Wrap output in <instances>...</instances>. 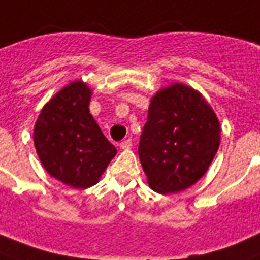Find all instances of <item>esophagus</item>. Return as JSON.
<instances>
[{"instance_id":"obj_1","label":"esophagus","mask_w":260,"mask_h":260,"mask_svg":"<svg viewBox=\"0 0 260 260\" xmlns=\"http://www.w3.org/2000/svg\"><path fill=\"white\" fill-rule=\"evenodd\" d=\"M131 146H132V139H126V140H122L120 143V147L122 150H128V148H131Z\"/></svg>"}]
</instances>
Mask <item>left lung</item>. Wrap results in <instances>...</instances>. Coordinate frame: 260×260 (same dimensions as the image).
Returning a JSON list of instances; mask_svg holds the SVG:
<instances>
[{"label": "left lung", "instance_id": "8db88e82", "mask_svg": "<svg viewBox=\"0 0 260 260\" xmlns=\"http://www.w3.org/2000/svg\"><path fill=\"white\" fill-rule=\"evenodd\" d=\"M219 143L221 125L203 95L183 83L164 87L151 98L138 150L150 188L176 193L192 187Z\"/></svg>", "mask_w": 260, "mask_h": 260}]
</instances>
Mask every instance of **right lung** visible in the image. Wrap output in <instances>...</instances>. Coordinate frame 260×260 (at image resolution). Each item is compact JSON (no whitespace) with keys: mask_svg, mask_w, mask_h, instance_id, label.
<instances>
[{"mask_svg":"<svg viewBox=\"0 0 260 260\" xmlns=\"http://www.w3.org/2000/svg\"><path fill=\"white\" fill-rule=\"evenodd\" d=\"M91 95L83 80L69 83L43 106L34 126L43 168L72 188L95 185L117 154L91 116Z\"/></svg>","mask_w":260,"mask_h":260,"instance_id":"add662e5","label":"right lung"}]
</instances>
